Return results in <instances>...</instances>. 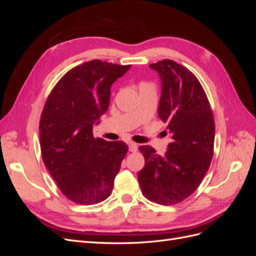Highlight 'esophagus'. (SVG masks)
<instances>
[{"label":"esophagus","mask_w":256,"mask_h":256,"mask_svg":"<svg viewBox=\"0 0 256 256\" xmlns=\"http://www.w3.org/2000/svg\"><path fill=\"white\" fill-rule=\"evenodd\" d=\"M128 146H129V150L132 152H136L138 150V144L134 143V142H129L128 143Z\"/></svg>","instance_id":"obj_1"}]
</instances>
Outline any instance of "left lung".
Listing matches in <instances>:
<instances>
[{
	"label": "left lung",
	"instance_id": "obj_1",
	"mask_svg": "<svg viewBox=\"0 0 256 256\" xmlns=\"http://www.w3.org/2000/svg\"><path fill=\"white\" fill-rule=\"evenodd\" d=\"M161 79L158 116L172 141L164 156L148 145L138 150L145 166L138 173L143 196L161 205L190 196L208 171L214 154V120L202 85L189 69L172 60L150 64Z\"/></svg>",
	"mask_w": 256,
	"mask_h": 256
}]
</instances>
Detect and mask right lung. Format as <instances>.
<instances>
[{
  "instance_id": "add662e5",
  "label": "right lung",
  "mask_w": 256,
  "mask_h": 256,
  "mask_svg": "<svg viewBox=\"0 0 256 256\" xmlns=\"http://www.w3.org/2000/svg\"><path fill=\"white\" fill-rule=\"evenodd\" d=\"M131 65L99 60L76 66L51 90L40 122L42 161L60 192L92 205L111 194L128 146L92 136V125L110 104L112 84Z\"/></svg>"
}]
</instances>
